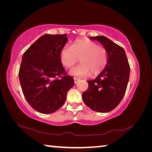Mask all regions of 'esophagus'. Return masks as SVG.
<instances>
[{
  "instance_id": "esophagus-1",
  "label": "esophagus",
  "mask_w": 152,
  "mask_h": 152,
  "mask_svg": "<svg viewBox=\"0 0 152 152\" xmlns=\"http://www.w3.org/2000/svg\"><path fill=\"white\" fill-rule=\"evenodd\" d=\"M74 82H75V83H77L78 81L79 80V79L77 78H74Z\"/></svg>"
}]
</instances>
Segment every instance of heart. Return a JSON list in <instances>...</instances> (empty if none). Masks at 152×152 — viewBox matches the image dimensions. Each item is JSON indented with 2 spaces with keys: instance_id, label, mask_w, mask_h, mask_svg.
<instances>
[{
  "instance_id": "obj_1",
  "label": "heart",
  "mask_w": 152,
  "mask_h": 152,
  "mask_svg": "<svg viewBox=\"0 0 152 152\" xmlns=\"http://www.w3.org/2000/svg\"><path fill=\"white\" fill-rule=\"evenodd\" d=\"M81 63L70 70V74L78 77L96 76L104 70L108 61L106 49L89 39H78L71 46L66 45L60 53L61 63L70 68L78 62Z\"/></svg>"
}]
</instances>
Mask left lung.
I'll return each mask as SVG.
<instances>
[{
	"label": "left lung",
	"instance_id": "1",
	"mask_svg": "<svg viewBox=\"0 0 152 152\" xmlns=\"http://www.w3.org/2000/svg\"><path fill=\"white\" fill-rule=\"evenodd\" d=\"M106 49L108 61L101 73L88 80V88L82 93L87 107L94 111L107 113L117 107L124 96L129 78L130 66L124 49L104 36L91 37Z\"/></svg>",
	"mask_w": 152,
	"mask_h": 152
}]
</instances>
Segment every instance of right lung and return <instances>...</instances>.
<instances>
[{
  "mask_svg": "<svg viewBox=\"0 0 152 152\" xmlns=\"http://www.w3.org/2000/svg\"><path fill=\"white\" fill-rule=\"evenodd\" d=\"M68 39L66 34L43 35L23 55L19 72L23 93L39 113L50 114L60 109L74 84L60 59Z\"/></svg>",
  "mask_w": 152,
  "mask_h": 152,
  "instance_id": "1",
  "label": "right lung"
}]
</instances>
